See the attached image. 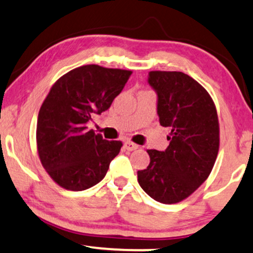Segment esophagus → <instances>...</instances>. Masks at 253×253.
I'll use <instances>...</instances> for the list:
<instances>
[{
    "label": "esophagus",
    "instance_id": "esophagus-1",
    "mask_svg": "<svg viewBox=\"0 0 253 253\" xmlns=\"http://www.w3.org/2000/svg\"><path fill=\"white\" fill-rule=\"evenodd\" d=\"M137 147H139V146H137L136 143L132 142V141H126V142H125V148H126L127 150H134V149H136Z\"/></svg>",
    "mask_w": 253,
    "mask_h": 253
}]
</instances>
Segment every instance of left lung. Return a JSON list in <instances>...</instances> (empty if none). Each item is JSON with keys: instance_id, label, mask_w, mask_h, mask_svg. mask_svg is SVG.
Instances as JSON below:
<instances>
[{"instance_id": "left-lung-1", "label": "left lung", "mask_w": 253, "mask_h": 253, "mask_svg": "<svg viewBox=\"0 0 253 253\" xmlns=\"http://www.w3.org/2000/svg\"><path fill=\"white\" fill-rule=\"evenodd\" d=\"M158 92L160 124L169 127L165 152L148 149V167L137 171L140 187L160 203L189 197L211 172L219 149V123L212 98L200 83L177 71H150Z\"/></svg>"}]
</instances>
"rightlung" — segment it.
I'll return each mask as SVG.
<instances>
[{
	"mask_svg": "<svg viewBox=\"0 0 253 253\" xmlns=\"http://www.w3.org/2000/svg\"><path fill=\"white\" fill-rule=\"evenodd\" d=\"M130 70L83 65L51 86L40 108L36 142L41 164L59 187L88 189L106 175L123 142L107 141L87 129L93 114H100L120 94Z\"/></svg>",
	"mask_w": 253,
	"mask_h": 253,
	"instance_id": "1",
	"label": "right lung"
}]
</instances>
